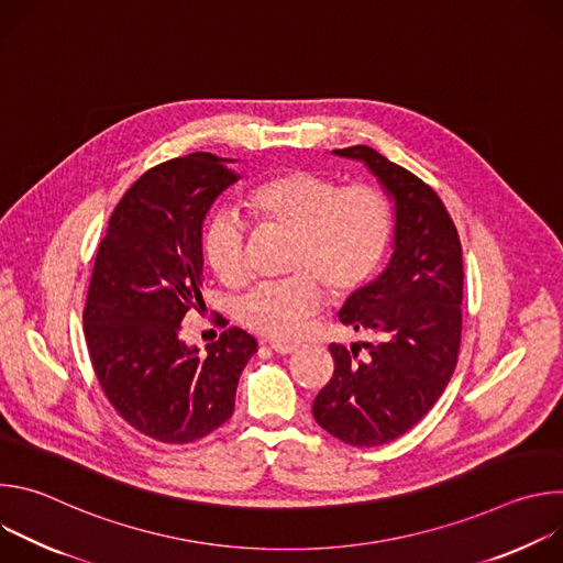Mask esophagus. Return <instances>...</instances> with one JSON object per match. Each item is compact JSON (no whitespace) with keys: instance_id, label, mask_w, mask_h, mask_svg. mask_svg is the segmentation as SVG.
Listing matches in <instances>:
<instances>
[{"instance_id":"1","label":"esophagus","mask_w":563,"mask_h":563,"mask_svg":"<svg viewBox=\"0 0 563 563\" xmlns=\"http://www.w3.org/2000/svg\"><path fill=\"white\" fill-rule=\"evenodd\" d=\"M269 347H272L276 354H291V352H296V345H291V343H278V341H272Z\"/></svg>"}]
</instances>
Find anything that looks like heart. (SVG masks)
I'll return each instance as SVG.
<instances>
[{
    "instance_id": "heart-1",
    "label": "heart",
    "mask_w": 563,
    "mask_h": 563,
    "mask_svg": "<svg viewBox=\"0 0 563 563\" xmlns=\"http://www.w3.org/2000/svg\"><path fill=\"white\" fill-rule=\"evenodd\" d=\"M252 216L291 233L285 272L291 278L252 287L235 302L250 330L289 341L318 313L328 289L347 298L380 269L394 229L387 196L372 185L343 187L320 174L289 169L256 183L245 194ZM245 224L233 211H213L200 231V252L213 276L227 285L245 274Z\"/></svg>"
}]
</instances>
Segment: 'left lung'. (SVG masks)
<instances>
[{
	"instance_id": "left-lung-1",
	"label": "left lung",
	"mask_w": 563,
	"mask_h": 563,
	"mask_svg": "<svg viewBox=\"0 0 563 563\" xmlns=\"http://www.w3.org/2000/svg\"><path fill=\"white\" fill-rule=\"evenodd\" d=\"M358 159L394 200V254L387 269L339 311L376 343L330 345L334 374L313 398V419L356 448L389 443L437 404L461 345L463 256L456 227L432 187L365 144L336 148Z\"/></svg>"
}]
</instances>
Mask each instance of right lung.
I'll use <instances>...</instances> for the list:
<instances>
[{
  "instance_id": "add662e5",
  "label": "right lung",
  "mask_w": 563,
  "mask_h": 563,
  "mask_svg": "<svg viewBox=\"0 0 563 563\" xmlns=\"http://www.w3.org/2000/svg\"><path fill=\"white\" fill-rule=\"evenodd\" d=\"M227 163L189 153L142 174L111 213L93 265L85 336L96 376L115 412L163 443H191L227 423L240 372L258 350L238 328L205 356L180 339L183 318L202 302V220L238 180Z\"/></svg>"
}]
</instances>
